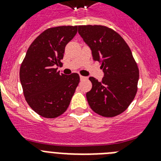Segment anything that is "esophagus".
<instances>
[{
    "mask_svg": "<svg viewBox=\"0 0 161 161\" xmlns=\"http://www.w3.org/2000/svg\"><path fill=\"white\" fill-rule=\"evenodd\" d=\"M80 80H84L87 79V77H85V76H80Z\"/></svg>",
    "mask_w": 161,
    "mask_h": 161,
    "instance_id": "esophagus-1",
    "label": "esophagus"
}]
</instances>
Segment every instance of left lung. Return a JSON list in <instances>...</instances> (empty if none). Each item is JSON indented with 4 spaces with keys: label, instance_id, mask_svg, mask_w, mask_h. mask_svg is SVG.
Here are the masks:
<instances>
[{
    "label": "left lung",
    "instance_id": "left-lung-1",
    "mask_svg": "<svg viewBox=\"0 0 161 161\" xmlns=\"http://www.w3.org/2000/svg\"><path fill=\"white\" fill-rule=\"evenodd\" d=\"M78 33L102 64L104 77H89L92 89L86 93L89 106L103 117L125 111L137 93L139 68L129 46L117 32L103 25H79Z\"/></svg>",
    "mask_w": 161,
    "mask_h": 161
}]
</instances>
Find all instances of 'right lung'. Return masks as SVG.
Wrapping results in <instances>:
<instances>
[{
  "label": "right lung",
  "instance_id": "1",
  "mask_svg": "<svg viewBox=\"0 0 161 161\" xmlns=\"http://www.w3.org/2000/svg\"><path fill=\"white\" fill-rule=\"evenodd\" d=\"M77 32V25L49 28L28 48L20 68V81L25 101L42 117L56 118L66 111L80 82L77 73L59 74L67 44Z\"/></svg>",
  "mask_w": 161,
  "mask_h": 161
}]
</instances>
